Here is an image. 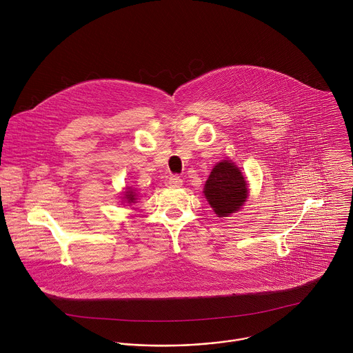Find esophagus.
<instances>
[{
	"label": "esophagus",
	"mask_w": 353,
	"mask_h": 353,
	"mask_svg": "<svg viewBox=\"0 0 353 353\" xmlns=\"http://www.w3.org/2000/svg\"><path fill=\"white\" fill-rule=\"evenodd\" d=\"M182 183H183V181H182V178L178 176V175H172V176H170V179H168V185L172 186V188H179V186H182Z\"/></svg>",
	"instance_id": "1"
}]
</instances>
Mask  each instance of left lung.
<instances>
[{
  "label": "left lung",
  "instance_id": "1",
  "mask_svg": "<svg viewBox=\"0 0 353 353\" xmlns=\"http://www.w3.org/2000/svg\"><path fill=\"white\" fill-rule=\"evenodd\" d=\"M203 194L216 214L225 217L236 212L248 199V185L241 170L231 161L223 160L212 170Z\"/></svg>",
  "mask_w": 353,
  "mask_h": 353
}]
</instances>
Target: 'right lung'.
Segmentation results:
<instances>
[{"mask_svg": "<svg viewBox=\"0 0 353 353\" xmlns=\"http://www.w3.org/2000/svg\"><path fill=\"white\" fill-rule=\"evenodd\" d=\"M126 200L128 202H134V193L133 192H126Z\"/></svg>", "mask_w": 353, "mask_h": 353, "instance_id": "add662e5", "label": "right lung"}]
</instances>
